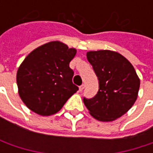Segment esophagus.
<instances>
[{
  "instance_id": "34e87169",
  "label": "esophagus",
  "mask_w": 153,
  "mask_h": 153,
  "mask_svg": "<svg viewBox=\"0 0 153 153\" xmlns=\"http://www.w3.org/2000/svg\"><path fill=\"white\" fill-rule=\"evenodd\" d=\"M84 88H85V85H84V84L80 85V86L79 87V91H82V90L84 89Z\"/></svg>"
}]
</instances>
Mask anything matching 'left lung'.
I'll list each match as a JSON object with an SVG mask.
<instances>
[{
	"instance_id": "left-lung-1",
	"label": "left lung",
	"mask_w": 153,
	"mask_h": 153,
	"mask_svg": "<svg viewBox=\"0 0 153 153\" xmlns=\"http://www.w3.org/2000/svg\"><path fill=\"white\" fill-rule=\"evenodd\" d=\"M87 58L98 79L99 88L94 97H83L85 105L101 121L121 117L137 97L140 80L133 65L123 56L111 50L89 51Z\"/></svg>"
}]
</instances>
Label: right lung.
Masks as SVG:
<instances>
[{
    "mask_svg": "<svg viewBox=\"0 0 153 153\" xmlns=\"http://www.w3.org/2000/svg\"><path fill=\"white\" fill-rule=\"evenodd\" d=\"M75 55V48L51 42L25 58L17 70L16 83L22 101L31 111L42 116L54 114L79 89L69 66Z\"/></svg>",
    "mask_w": 153,
    "mask_h": 153,
    "instance_id": "1",
    "label": "right lung"
}]
</instances>
